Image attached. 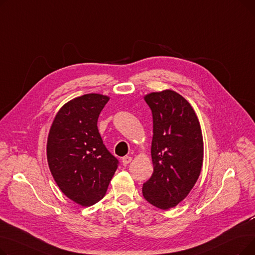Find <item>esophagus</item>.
Here are the masks:
<instances>
[{"label":"esophagus","mask_w":255,"mask_h":255,"mask_svg":"<svg viewBox=\"0 0 255 255\" xmlns=\"http://www.w3.org/2000/svg\"><path fill=\"white\" fill-rule=\"evenodd\" d=\"M131 161H132V157H130V156H125V157H123V159H122V163H123L124 166L128 165Z\"/></svg>","instance_id":"34e87169"}]
</instances>
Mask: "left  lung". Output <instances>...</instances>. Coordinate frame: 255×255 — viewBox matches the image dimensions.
Returning <instances> with one entry per match:
<instances>
[{
  "label": "left lung",
  "instance_id": "left-lung-1",
  "mask_svg": "<svg viewBox=\"0 0 255 255\" xmlns=\"http://www.w3.org/2000/svg\"><path fill=\"white\" fill-rule=\"evenodd\" d=\"M153 115L151 146L154 171L142 194L156 208L176 207L196 183L204 160V141L190 103L171 90L144 96Z\"/></svg>",
  "mask_w": 255,
  "mask_h": 255
}]
</instances>
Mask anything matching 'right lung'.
Here are the masks:
<instances>
[{"label":"right lung","instance_id":"right-lung-1","mask_svg":"<svg viewBox=\"0 0 255 255\" xmlns=\"http://www.w3.org/2000/svg\"><path fill=\"white\" fill-rule=\"evenodd\" d=\"M109 100L100 94L70 100L59 111L49 130L46 153L51 175L62 192L83 207L103 198L119 164L97 127Z\"/></svg>","mask_w":255,"mask_h":255}]
</instances>
